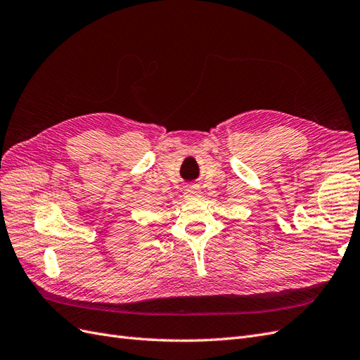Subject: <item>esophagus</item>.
<instances>
[{
  "instance_id": "esophagus-1",
  "label": "esophagus",
  "mask_w": 360,
  "mask_h": 360,
  "mask_svg": "<svg viewBox=\"0 0 360 360\" xmlns=\"http://www.w3.org/2000/svg\"><path fill=\"white\" fill-rule=\"evenodd\" d=\"M201 195L200 189H186L183 192V197L186 200H192V198H198Z\"/></svg>"
}]
</instances>
